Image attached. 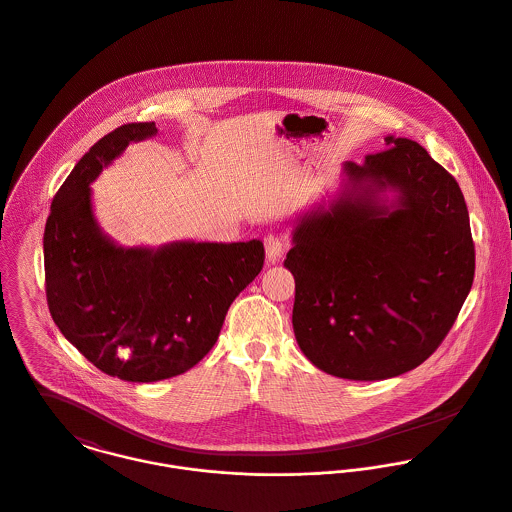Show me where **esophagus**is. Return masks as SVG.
Masks as SVG:
<instances>
[{
  "label": "esophagus",
  "instance_id": "1",
  "mask_svg": "<svg viewBox=\"0 0 512 512\" xmlns=\"http://www.w3.org/2000/svg\"><path fill=\"white\" fill-rule=\"evenodd\" d=\"M284 253V241L281 235L277 233H269L265 237V255L269 263H279Z\"/></svg>",
  "mask_w": 512,
  "mask_h": 512
}]
</instances>
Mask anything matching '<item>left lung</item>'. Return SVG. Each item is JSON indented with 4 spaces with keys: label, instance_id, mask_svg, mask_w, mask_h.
Masks as SVG:
<instances>
[{
    "label": "left lung",
    "instance_id": "8db88e82",
    "mask_svg": "<svg viewBox=\"0 0 512 512\" xmlns=\"http://www.w3.org/2000/svg\"><path fill=\"white\" fill-rule=\"evenodd\" d=\"M385 143L363 165L343 163L340 194L296 220L284 259L302 353L351 381L391 379L424 363L452 330L475 275L454 176L416 141L389 135Z\"/></svg>",
    "mask_w": 512,
    "mask_h": 512
}]
</instances>
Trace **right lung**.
<instances>
[{
    "label": "right lung",
    "instance_id": "1",
    "mask_svg": "<svg viewBox=\"0 0 512 512\" xmlns=\"http://www.w3.org/2000/svg\"><path fill=\"white\" fill-rule=\"evenodd\" d=\"M155 121L102 137L58 188L45 226L51 316L90 363L129 383L171 379L218 341L231 302L263 269L259 239L121 247L98 226L90 184Z\"/></svg>",
    "mask_w": 512,
    "mask_h": 512
}]
</instances>
